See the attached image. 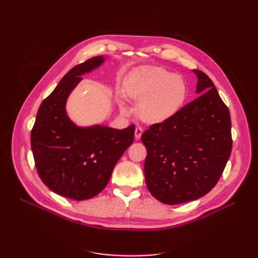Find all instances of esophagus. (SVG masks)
Instances as JSON below:
<instances>
[{
  "instance_id": "esophagus-1",
  "label": "esophagus",
  "mask_w": 258,
  "mask_h": 258,
  "mask_svg": "<svg viewBox=\"0 0 258 258\" xmlns=\"http://www.w3.org/2000/svg\"><path fill=\"white\" fill-rule=\"evenodd\" d=\"M142 134H143V128L140 127V126L137 127V128H136V131H135V137H136V139L139 140L140 138H141Z\"/></svg>"
}]
</instances>
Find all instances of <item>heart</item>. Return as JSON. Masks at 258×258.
Returning a JSON list of instances; mask_svg holds the SVG:
<instances>
[{
  "mask_svg": "<svg viewBox=\"0 0 258 258\" xmlns=\"http://www.w3.org/2000/svg\"><path fill=\"white\" fill-rule=\"evenodd\" d=\"M187 83L181 75L168 70L152 67L136 73L127 86V95L139 101L140 117L148 123L166 121L174 116L187 98ZM121 111L129 108L122 102Z\"/></svg>",
  "mask_w": 258,
  "mask_h": 258,
  "instance_id": "obj_1",
  "label": "heart"
}]
</instances>
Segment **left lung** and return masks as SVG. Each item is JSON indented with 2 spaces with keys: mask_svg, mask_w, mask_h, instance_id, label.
Returning a JSON list of instances; mask_svg holds the SVG:
<instances>
[{
  "mask_svg": "<svg viewBox=\"0 0 258 258\" xmlns=\"http://www.w3.org/2000/svg\"><path fill=\"white\" fill-rule=\"evenodd\" d=\"M197 75L200 96L168 120L143 132L146 147L145 183L166 205H178L205 196L220 179L232 147L231 120L213 82Z\"/></svg>",
  "mask_w": 258,
  "mask_h": 258,
  "instance_id": "1",
  "label": "left lung"
}]
</instances>
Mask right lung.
Segmentation results:
<instances>
[{"mask_svg": "<svg viewBox=\"0 0 258 258\" xmlns=\"http://www.w3.org/2000/svg\"><path fill=\"white\" fill-rule=\"evenodd\" d=\"M103 62L104 57H93L70 70L42 102L31 131V148L43 183L60 196L79 201L103 190L135 139V124L122 130L101 124L79 127L67 115L68 97L82 75Z\"/></svg>", "mask_w": 258, "mask_h": 258, "instance_id": "obj_1", "label": "right lung"}]
</instances>
